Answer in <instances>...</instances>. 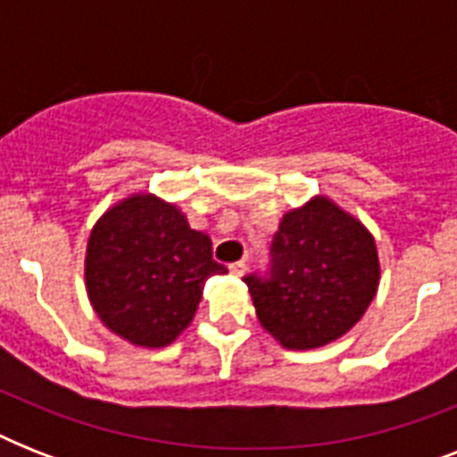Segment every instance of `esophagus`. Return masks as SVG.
I'll return each instance as SVG.
<instances>
[{
	"instance_id": "1",
	"label": "esophagus",
	"mask_w": 457,
	"mask_h": 457,
	"mask_svg": "<svg viewBox=\"0 0 457 457\" xmlns=\"http://www.w3.org/2000/svg\"><path fill=\"white\" fill-rule=\"evenodd\" d=\"M229 272H232V275H237V278H242L244 272H246V263H244V261L229 263Z\"/></svg>"
}]
</instances>
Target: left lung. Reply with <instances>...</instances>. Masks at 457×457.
Returning <instances> with one entry per match:
<instances>
[{"label":"left lung","instance_id":"left-lung-1","mask_svg":"<svg viewBox=\"0 0 457 457\" xmlns=\"http://www.w3.org/2000/svg\"><path fill=\"white\" fill-rule=\"evenodd\" d=\"M375 237L325 194L282 215L272 239V278H244L258 322L289 351L341 339L379 289Z\"/></svg>","mask_w":457,"mask_h":457}]
</instances>
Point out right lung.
<instances>
[{"label":"right lung","mask_w":457,"mask_h":457,"mask_svg":"<svg viewBox=\"0 0 457 457\" xmlns=\"http://www.w3.org/2000/svg\"><path fill=\"white\" fill-rule=\"evenodd\" d=\"M228 268L211 237L175 204L132 192L99 215L85 251V289L104 327L139 348L170 346L192 325L201 289Z\"/></svg>","instance_id":"right-lung-1"}]
</instances>
